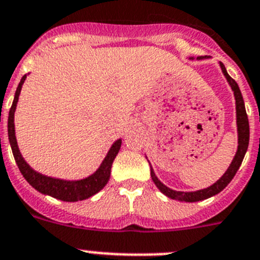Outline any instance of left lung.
Segmentation results:
<instances>
[{"label": "left lung", "instance_id": "left-lung-1", "mask_svg": "<svg viewBox=\"0 0 260 260\" xmlns=\"http://www.w3.org/2000/svg\"><path fill=\"white\" fill-rule=\"evenodd\" d=\"M204 58H208L207 56L204 57H197V60H204ZM190 60H194L192 57H190ZM219 68H221L222 73H223L224 78L227 79V83L231 86L232 91H234V97H235V105H236V126H237V150L236 154H235L234 159L230 163L229 169L226 170L222 177L219 180H217L213 185L206 187V189H200L197 190V191H177V190L170 189L169 186H166L163 182L159 181L157 176L154 174V170L150 166V176H152L153 182L155 184V186L159 189V191L162 194H165L166 197L171 198V199L179 200V202H186V203H194V202H200V200L208 199V198L214 197L216 194L221 192L227 185L230 184L234 176L236 175L237 170L241 166V162H243L244 157H245V153L248 150L249 145V135H250V132H249V120L248 115H246L245 111V105H244L243 95H241V91H240L239 85H237L236 81L231 78V76L227 74L226 68L222 62H219ZM150 165V163H149Z\"/></svg>", "mask_w": 260, "mask_h": 260}]
</instances>
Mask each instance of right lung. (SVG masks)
Segmentation results:
<instances>
[{"instance_id":"obj_1","label":"right lung","mask_w":260,"mask_h":260,"mask_svg":"<svg viewBox=\"0 0 260 260\" xmlns=\"http://www.w3.org/2000/svg\"><path fill=\"white\" fill-rule=\"evenodd\" d=\"M26 76L28 75H24L21 78L19 85H17L16 91H15L14 102H12V106L9 112V121H7V132H9L10 145H11L12 154H14V158L16 160V165L19 167V170H20L21 175L39 192H42L44 195H49L52 198H56V199L63 200V202H79V200H84L93 197L98 191H101L106 186L108 180H110L111 167H112L113 159L117 155L122 142H121V139L116 140L111 145L107 155L102 160V163H101L97 171L94 174H91L90 176L85 177V179H56V177L46 176V175H42L39 172H37L36 170L31 169L30 166L26 163V160L23 158V155H21L19 147H17L16 135H15V111H16L17 101H19V95H20L21 88H23V84L25 81Z\"/></svg>"}]
</instances>
